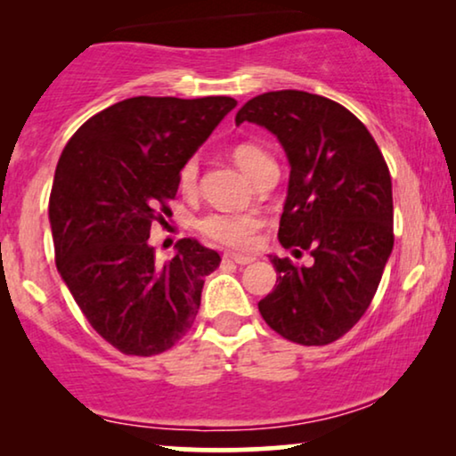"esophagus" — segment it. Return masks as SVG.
I'll use <instances>...</instances> for the list:
<instances>
[{
	"mask_svg": "<svg viewBox=\"0 0 456 456\" xmlns=\"http://www.w3.org/2000/svg\"><path fill=\"white\" fill-rule=\"evenodd\" d=\"M224 261H232V264H239V265H248V264H253L255 257H253V255L226 253V255H224Z\"/></svg>",
	"mask_w": 456,
	"mask_h": 456,
	"instance_id": "1",
	"label": "esophagus"
}]
</instances>
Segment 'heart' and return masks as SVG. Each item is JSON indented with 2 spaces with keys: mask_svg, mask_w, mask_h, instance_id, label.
<instances>
[{
  "mask_svg": "<svg viewBox=\"0 0 456 456\" xmlns=\"http://www.w3.org/2000/svg\"><path fill=\"white\" fill-rule=\"evenodd\" d=\"M232 158L236 166L247 174L248 178H255L259 172H264L267 166H273L270 155L257 145L242 142L232 149ZM199 166L197 159H189L180 167L178 186L180 191L191 195L197 186ZM261 228V217L257 214H211L201 222V230L209 236L211 240L220 242L226 247L245 248L255 242V234Z\"/></svg>",
  "mask_w": 456,
  "mask_h": 456,
  "instance_id": "b5f03b06",
  "label": "heart"
}]
</instances>
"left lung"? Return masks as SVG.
<instances>
[{
    "instance_id": "1",
    "label": "left lung",
    "mask_w": 456,
    "mask_h": 456,
    "mask_svg": "<svg viewBox=\"0 0 456 456\" xmlns=\"http://www.w3.org/2000/svg\"><path fill=\"white\" fill-rule=\"evenodd\" d=\"M270 130L290 166L280 245L311 265L267 255L276 286L259 301L286 340L322 346L361 320L395 245L388 166L363 124L340 103L305 91H272L234 118Z\"/></svg>"
}]
</instances>
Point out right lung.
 <instances>
[{"instance_id":"add662e5","label":"right lung","mask_w":456,"mask_h":456,"mask_svg":"<svg viewBox=\"0 0 456 456\" xmlns=\"http://www.w3.org/2000/svg\"><path fill=\"white\" fill-rule=\"evenodd\" d=\"M236 102L130 97L80 126L61 153L49 197L55 265L99 336L151 357L192 326L217 251L183 239L166 264L149 232L176 197L178 174Z\"/></svg>"}]
</instances>
